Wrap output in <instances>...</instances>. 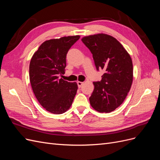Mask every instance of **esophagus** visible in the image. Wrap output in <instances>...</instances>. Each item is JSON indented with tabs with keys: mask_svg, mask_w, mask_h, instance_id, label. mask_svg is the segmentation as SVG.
<instances>
[{
	"mask_svg": "<svg viewBox=\"0 0 160 160\" xmlns=\"http://www.w3.org/2000/svg\"><path fill=\"white\" fill-rule=\"evenodd\" d=\"M77 85H78V88H79L82 86V85L83 84V82H81V81H77Z\"/></svg>",
	"mask_w": 160,
	"mask_h": 160,
	"instance_id": "34e87169",
	"label": "esophagus"
}]
</instances>
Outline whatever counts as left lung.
<instances>
[{
    "label": "left lung",
    "mask_w": 160,
    "mask_h": 160,
    "mask_svg": "<svg viewBox=\"0 0 160 160\" xmlns=\"http://www.w3.org/2000/svg\"><path fill=\"white\" fill-rule=\"evenodd\" d=\"M93 55L98 71L105 72L100 81H95L90 104L100 113H109L122 104L133 81V64L122 45L105 34H98L81 39Z\"/></svg>",
    "instance_id": "1"
}]
</instances>
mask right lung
<instances>
[{
  "label": "right lung",
  "instance_id": "1",
  "mask_svg": "<svg viewBox=\"0 0 160 160\" xmlns=\"http://www.w3.org/2000/svg\"><path fill=\"white\" fill-rule=\"evenodd\" d=\"M80 36L64 37L45 41L34 53L29 65L33 93L47 111L61 114L68 110L77 93V84L62 79L66 56Z\"/></svg>",
  "mask_w": 160,
  "mask_h": 160
}]
</instances>
